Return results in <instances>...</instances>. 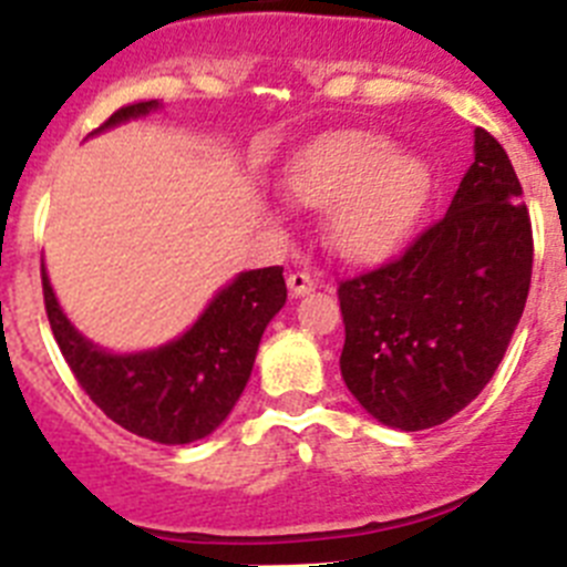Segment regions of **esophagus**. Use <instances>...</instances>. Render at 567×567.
<instances>
[{
    "label": "esophagus",
    "mask_w": 567,
    "mask_h": 567,
    "mask_svg": "<svg viewBox=\"0 0 567 567\" xmlns=\"http://www.w3.org/2000/svg\"><path fill=\"white\" fill-rule=\"evenodd\" d=\"M287 284H289V292H292L295 298H300V295H307L315 289V278L309 272H303V269H298V272H289Z\"/></svg>",
    "instance_id": "obj_1"
}]
</instances>
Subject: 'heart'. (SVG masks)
I'll return each instance as SVG.
<instances>
[{"label": "heart", "instance_id": "b5f03b06", "mask_svg": "<svg viewBox=\"0 0 567 567\" xmlns=\"http://www.w3.org/2000/svg\"><path fill=\"white\" fill-rule=\"evenodd\" d=\"M303 207H332L327 235L349 258H378L412 233L423 215L432 173L423 158L394 153L372 133H340L312 144L287 175Z\"/></svg>", "mask_w": 567, "mask_h": 567}]
</instances>
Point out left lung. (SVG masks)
<instances>
[{
	"instance_id": "8db88e82",
	"label": "left lung",
	"mask_w": 567,
	"mask_h": 567,
	"mask_svg": "<svg viewBox=\"0 0 567 567\" xmlns=\"http://www.w3.org/2000/svg\"><path fill=\"white\" fill-rule=\"evenodd\" d=\"M530 215L508 153L474 130V164L443 218L380 267L338 284L349 392L383 425L420 432L485 389L523 318Z\"/></svg>"
}]
</instances>
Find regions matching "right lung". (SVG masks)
Returning a JSON list of instances; mask_svg holds the SVG:
<instances>
[{"label": "right lung", "mask_w": 567, "mask_h": 567, "mask_svg": "<svg viewBox=\"0 0 567 567\" xmlns=\"http://www.w3.org/2000/svg\"><path fill=\"white\" fill-rule=\"evenodd\" d=\"M155 107V99L118 107L99 130ZM42 292L53 338L84 394L113 423L164 445L207 437L227 420L252 372L260 334L287 303L284 267L240 272L178 340L150 352L110 354L64 318L44 267Z\"/></svg>", "instance_id": "obj_1"}]
</instances>
